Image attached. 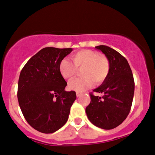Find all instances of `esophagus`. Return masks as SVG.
<instances>
[{
	"instance_id": "34e87169",
	"label": "esophagus",
	"mask_w": 155,
	"mask_h": 155,
	"mask_svg": "<svg viewBox=\"0 0 155 155\" xmlns=\"http://www.w3.org/2000/svg\"><path fill=\"white\" fill-rule=\"evenodd\" d=\"M82 95V93H80V92H77V93H76V96H77L78 97H79L80 96H81Z\"/></svg>"
}]
</instances>
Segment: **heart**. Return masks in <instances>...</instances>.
<instances>
[{
    "label": "heart",
    "mask_w": 155,
    "mask_h": 155,
    "mask_svg": "<svg viewBox=\"0 0 155 155\" xmlns=\"http://www.w3.org/2000/svg\"><path fill=\"white\" fill-rule=\"evenodd\" d=\"M73 63L65 58L60 61L59 71L65 80H70L75 77L78 70L81 71L82 78L72 80L68 87L80 92L92 87L94 82L100 85L107 79L110 71V60L106 56L100 55L91 50H82L73 56Z\"/></svg>",
    "instance_id": "heart-1"
}]
</instances>
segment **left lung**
<instances>
[{
  "label": "left lung",
  "mask_w": 155,
  "mask_h": 155,
  "mask_svg": "<svg viewBox=\"0 0 155 155\" xmlns=\"http://www.w3.org/2000/svg\"><path fill=\"white\" fill-rule=\"evenodd\" d=\"M95 48L109 59L110 71L107 79L93 90L103 96L90 94L91 101L85 112L94 125L111 130L122 124L130 113L134 97V78L127 60L121 54L106 45Z\"/></svg>",
  "instance_id": "obj_1"
}]
</instances>
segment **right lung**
<instances>
[{"label":"right lung","mask_w":155,"mask_h":155,"mask_svg":"<svg viewBox=\"0 0 155 155\" xmlns=\"http://www.w3.org/2000/svg\"><path fill=\"white\" fill-rule=\"evenodd\" d=\"M72 48H43L26 63L20 74L18 100L30 125L43 133H53L68 121L76 100L67 92V82L59 71L60 61Z\"/></svg>","instance_id":"1"}]
</instances>
